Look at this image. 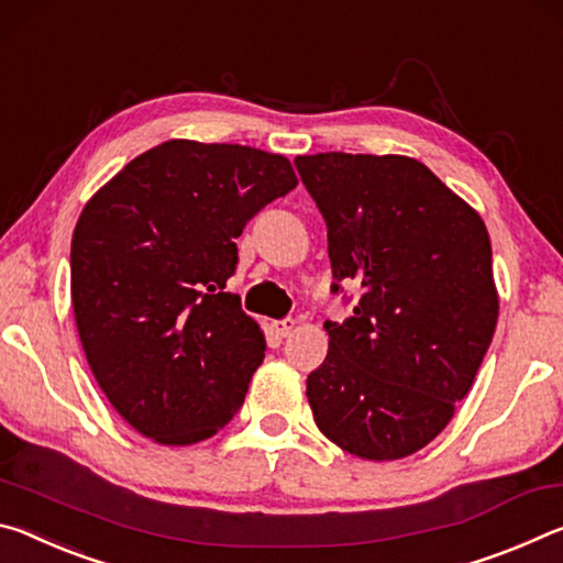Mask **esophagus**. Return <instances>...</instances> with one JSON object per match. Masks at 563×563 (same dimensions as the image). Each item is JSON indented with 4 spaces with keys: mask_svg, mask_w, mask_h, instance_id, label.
<instances>
[{
    "mask_svg": "<svg viewBox=\"0 0 563 563\" xmlns=\"http://www.w3.org/2000/svg\"><path fill=\"white\" fill-rule=\"evenodd\" d=\"M272 329L276 331V336H289L294 329H297V321L294 319H284V321H274Z\"/></svg>",
    "mask_w": 563,
    "mask_h": 563,
    "instance_id": "34e87169",
    "label": "esophagus"
}]
</instances>
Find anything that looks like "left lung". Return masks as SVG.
<instances>
[{"instance_id": "left-lung-1", "label": "left lung", "mask_w": 563, "mask_h": 563, "mask_svg": "<svg viewBox=\"0 0 563 563\" xmlns=\"http://www.w3.org/2000/svg\"><path fill=\"white\" fill-rule=\"evenodd\" d=\"M297 169L327 219L354 317L331 324L307 396L321 434L368 462L417 454L474 384L499 319L484 219L404 154H309Z\"/></svg>"}]
</instances>
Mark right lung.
<instances>
[{
	"instance_id": "1",
	"label": "right lung",
	"mask_w": 563,
	"mask_h": 563,
	"mask_svg": "<svg viewBox=\"0 0 563 563\" xmlns=\"http://www.w3.org/2000/svg\"><path fill=\"white\" fill-rule=\"evenodd\" d=\"M287 156L169 140L95 191L71 236V307L91 374L162 446L224 429L264 362V331L227 289L256 211L297 187Z\"/></svg>"
}]
</instances>
